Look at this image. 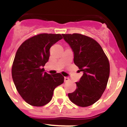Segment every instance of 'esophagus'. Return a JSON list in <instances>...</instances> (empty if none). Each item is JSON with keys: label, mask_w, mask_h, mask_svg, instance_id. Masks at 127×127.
<instances>
[{"label": "esophagus", "mask_w": 127, "mask_h": 127, "mask_svg": "<svg viewBox=\"0 0 127 127\" xmlns=\"http://www.w3.org/2000/svg\"><path fill=\"white\" fill-rule=\"evenodd\" d=\"M69 81V77H64V81L65 82V83H67V82H68Z\"/></svg>", "instance_id": "obj_1"}]
</instances>
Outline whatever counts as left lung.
Wrapping results in <instances>:
<instances>
[{
    "label": "left lung",
    "instance_id": "obj_1",
    "mask_svg": "<svg viewBox=\"0 0 127 127\" xmlns=\"http://www.w3.org/2000/svg\"><path fill=\"white\" fill-rule=\"evenodd\" d=\"M74 52V62L83 74L76 82V90L68 94L80 107L92 105L101 97L109 79L110 66L102 48L92 38L80 34H62Z\"/></svg>",
    "mask_w": 127,
    "mask_h": 127
}]
</instances>
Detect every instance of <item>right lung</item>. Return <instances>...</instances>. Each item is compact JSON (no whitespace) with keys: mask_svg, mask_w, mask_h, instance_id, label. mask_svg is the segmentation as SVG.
I'll list each match as a JSON object with an SVG mask.
<instances>
[{"mask_svg":"<svg viewBox=\"0 0 127 127\" xmlns=\"http://www.w3.org/2000/svg\"><path fill=\"white\" fill-rule=\"evenodd\" d=\"M62 39L61 34H38L26 40L16 51L12 77L19 94L30 105L39 107L50 102L55 88L64 83L61 74L50 75L43 68L50 48Z\"/></svg>","mask_w":127,"mask_h":127,"instance_id":"obj_1","label":"right lung"}]
</instances>
